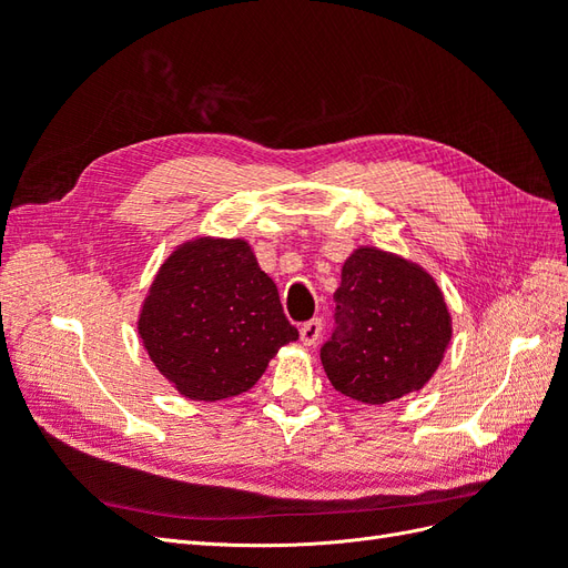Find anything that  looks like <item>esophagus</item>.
I'll return each mask as SVG.
<instances>
[{
	"label": "esophagus",
	"instance_id": "34e87169",
	"mask_svg": "<svg viewBox=\"0 0 568 568\" xmlns=\"http://www.w3.org/2000/svg\"><path fill=\"white\" fill-rule=\"evenodd\" d=\"M322 334V320H311L301 326V341L303 346H315Z\"/></svg>",
	"mask_w": 568,
	"mask_h": 568
}]
</instances>
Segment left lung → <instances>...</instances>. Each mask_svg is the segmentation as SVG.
I'll return each instance as SVG.
<instances>
[{
  "mask_svg": "<svg viewBox=\"0 0 568 568\" xmlns=\"http://www.w3.org/2000/svg\"><path fill=\"white\" fill-rule=\"evenodd\" d=\"M334 298L338 329L320 357L338 393L384 405L432 382L450 346L453 317L419 263L357 246L341 267Z\"/></svg>",
  "mask_w": 568,
  "mask_h": 568,
  "instance_id": "obj_1",
  "label": "left lung"
}]
</instances>
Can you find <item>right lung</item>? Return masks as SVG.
<instances>
[{
	"label": "right lung",
	"mask_w": 568,
	"mask_h": 568,
	"mask_svg": "<svg viewBox=\"0 0 568 568\" xmlns=\"http://www.w3.org/2000/svg\"><path fill=\"white\" fill-rule=\"evenodd\" d=\"M136 332L170 386L203 403L253 388L280 348L298 338L251 244L217 236L186 239L165 257Z\"/></svg>",
	"instance_id": "1"
}]
</instances>
